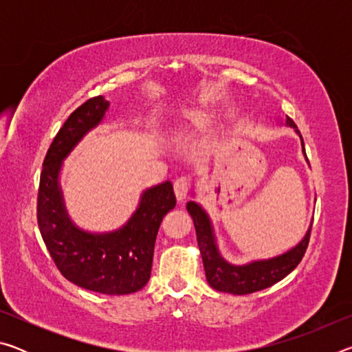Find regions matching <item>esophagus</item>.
<instances>
[{
  "label": "esophagus",
  "mask_w": 352,
  "mask_h": 352,
  "mask_svg": "<svg viewBox=\"0 0 352 352\" xmlns=\"http://www.w3.org/2000/svg\"><path fill=\"white\" fill-rule=\"evenodd\" d=\"M189 189H190V182H189L188 177L177 178L175 183H174V190H175V195H177L178 201H183L184 199L188 197Z\"/></svg>",
  "instance_id": "1"
}]
</instances>
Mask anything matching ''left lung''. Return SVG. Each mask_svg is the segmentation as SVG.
I'll list each match as a JSON object with an SVG mask.
<instances>
[{
  "label": "left lung",
  "mask_w": 352,
  "mask_h": 352,
  "mask_svg": "<svg viewBox=\"0 0 352 352\" xmlns=\"http://www.w3.org/2000/svg\"><path fill=\"white\" fill-rule=\"evenodd\" d=\"M285 122H287V126L296 130V133L300 135L302 142V136L300 130L296 129V124L289 116ZM302 152L306 155L305 142H302ZM186 208L190 217L194 220L195 233H197V242L201 259H204L208 283H210L212 289L219 292H226V294L248 295L253 294V292L270 287V285L281 281L283 278L287 276L300 264L307 250L309 239H311L312 226L309 228L305 239L298 243L295 248L289 250L287 253L276 256L273 259L254 261L247 265H231L219 254L216 239H214L212 234V226L206 212L195 201H189Z\"/></svg>",
  "instance_id": "8db88e82"
}]
</instances>
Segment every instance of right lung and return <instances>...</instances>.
I'll list each match as a JSON object with an SVG mask.
<instances>
[{
    "label": "right lung",
    "instance_id": "right-lung-1",
    "mask_svg": "<svg viewBox=\"0 0 352 352\" xmlns=\"http://www.w3.org/2000/svg\"><path fill=\"white\" fill-rule=\"evenodd\" d=\"M109 100L94 96L71 113L52 140L40 174L37 222L58 272L82 289L127 295L151 279L155 239L163 217L177 204L174 186L164 182L142 194L138 210L113 233L91 234L71 223L58 186L62 162L83 135L102 121Z\"/></svg>",
    "mask_w": 352,
    "mask_h": 352
}]
</instances>
